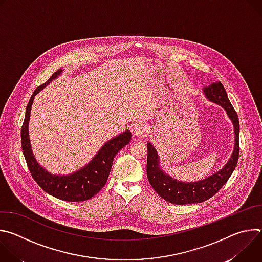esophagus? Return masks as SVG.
I'll list each match as a JSON object with an SVG mask.
<instances>
[{"label": "esophagus", "mask_w": 262, "mask_h": 262, "mask_svg": "<svg viewBox=\"0 0 262 262\" xmlns=\"http://www.w3.org/2000/svg\"><path fill=\"white\" fill-rule=\"evenodd\" d=\"M134 134L137 138L143 139L148 135V128L145 125H138L134 129Z\"/></svg>", "instance_id": "obj_1"}]
</instances>
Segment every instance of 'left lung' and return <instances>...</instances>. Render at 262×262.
Instances as JSON below:
<instances>
[{"instance_id":"obj_1","label":"left lung","mask_w":262,"mask_h":262,"mask_svg":"<svg viewBox=\"0 0 262 262\" xmlns=\"http://www.w3.org/2000/svg\"><path fill=\"white\" fill-rule=\"evenodd\" d=\"M206 97L222 105L226 110L229 118L234 125L235 145L234 151L222 170L215 174L197 181V182H181L166 175L159 167V156L155 147L147 143V177L155 191L166 201L173 204H191L200 203L216 194L222 186L227 182L233 173L239 157V121L234 107L232 106L225 88L221 82L212 83L203 89Z\"/></svg>"}]
</instances>
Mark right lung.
<instances>
[{"label":"right lung","mask_w":262,"mask_h":262,"mask_svg":"<svg viewBox=\"0 0 262 262\" xmlns=\"http://www.w3.org/2000/svg\"><path fill=\"white\" fill-rule=\"evenodd\" d=\"M61 72L62 69L57 70L53 73V76L48 80V82L37 87L33 92L26 107L25 120L20 130L21 149L32 177L45 192L60 200L79 202L92 198L103 188V185L106 183L115 156L129 143L132 134L127 130L106 142L94 159L86 167L76 173L66 176H56L45 170L36 162L32 154L28 134V123L34 96L57 78Z\"/></svg>","instance_id":"obj_1"}]
</instances>
